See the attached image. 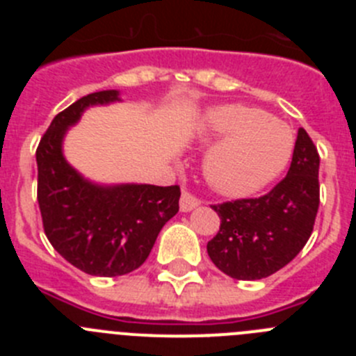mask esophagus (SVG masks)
I'll return each instance as SVG.
<instances>
[{"label": "esophagus", "instance_id": "34e87169", "mask_svg": "<svg viewBox=\"0 0 356 356\" xmlns=\"http://www.w3.org/2000/svg\"><path fill=\"white\" fill-rule=\"evenodd\" d=\"M201 201L197 200L196 196H193L191 193H187V191H184L181 193V197H180V210L181 212H191L193 209H196V207H200Z\"/></svg>", "mask_w": 356, "mask_h": 356}]
</instances>
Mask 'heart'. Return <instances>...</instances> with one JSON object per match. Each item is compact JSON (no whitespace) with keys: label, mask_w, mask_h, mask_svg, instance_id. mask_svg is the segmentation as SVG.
I'll return each instance as SVG.
<instances>
[{"label":"heart","mask_w":356,"mask_h":356,"mask_svg":"<svg viewBox=\"0 0 356 356\" xmlns=\"http://www.w3.org/2000/svg\"><path fill=\"white\" fill-rule=\"evenodd\" d=\"M205 135L216 143L203 160L205 180L232 197L251 196L275 181L294 151V134L284 121L246 105L210 110Z\"/></svg>","instance_id":"obj_1"}]
</instances>
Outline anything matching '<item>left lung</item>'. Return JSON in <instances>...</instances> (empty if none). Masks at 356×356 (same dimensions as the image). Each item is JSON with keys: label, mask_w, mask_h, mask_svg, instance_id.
Returning <instances> with one entry per match:
<instances>
[{"label": "left lung", "mask_w": 356, "mask_h": 356, "mask_svg": "<svg viewBox=\"0 0 356 356\" xmlns=\"http://www.w3.org/2000/svg\"><path fill=\"white\" fill-rule=\"evenodd\" d=\"M319 155L298 130L287 176L271 193L213 205L221 228L207 244L217 269L235 280H262L287 266L312 235L319 209Z\"/></svg>", "instance_id": "left-lung-1"}]
</instances>
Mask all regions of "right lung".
<instances>
[{"label": "right lung", "mask_w": 356, "mask_h": 356, "mask_svg": "<svg viewBox=\"0 0 356 356\" xmlns=\"http://www.w3.org/2000/svg\"><path fill=\"white\" fill-rule=\"evenodd\" d=\"M121 102L99 90L72 103L37 147V200L46 237L58 253L92 276H121L146 262L160 229L178 212L180 187L90 181L64 156V139L90 106Z\"/></svg>", "instance_id": "add662e5"}]
</instances>
